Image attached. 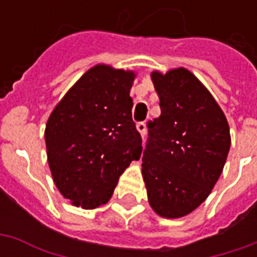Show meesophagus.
<instances>
[{
    "mask_svg": "<svg viewBox=\"0 0 257 257\" xmlns=\"http://www.w3.org/2000/svg\"><path fill=\"white\" fill-rule=\"evenodd\" d=\"M136 129L139 131V134L142 138H145L146 132H147V128H146V123L145 122H139L136 125Z\"/></svg>",
    "mask_w": 257,
    "mask_h": 257,
    "instance_id": "obj_1",
    "label": "esophagus"
}]
</instances>
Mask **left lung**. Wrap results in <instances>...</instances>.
Here are the masks:
<instances>
[{"label":"left lung","instance_id":"8db88e82","mask_svg":"<svg viewBox=\"0 0 257 257\" xmlns=\"http://www.w3.org/2000/svg\"><path fill=\"white\" fill-rule=\"evenodd\" d=\"M161 115L150 121L142 158L149 204L178 219L208 198L226 164L231 138L224 112L191 71H153Z\"/></svg>","mask_w":257,"mask_h":257}]
</instances>
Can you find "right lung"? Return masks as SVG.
<instances>
[{
    "mask_svg": "<svg viewBox=\"0 0 257 257\" xmlns=\"http://www.w3.org/2000/svg\"><path fill=\"white\" fill-rule=\"evenodd\" d=\"M136 74L96 64L67 90L48 118L45 143L53 182L75 206L95 209L139 160L142 138L129 96Z\"/></svg>",
    "mask_w": 257,
    "mask_h": 257,
    "instance_id": "1",
    "label": "right lung"
}]
</instances>
